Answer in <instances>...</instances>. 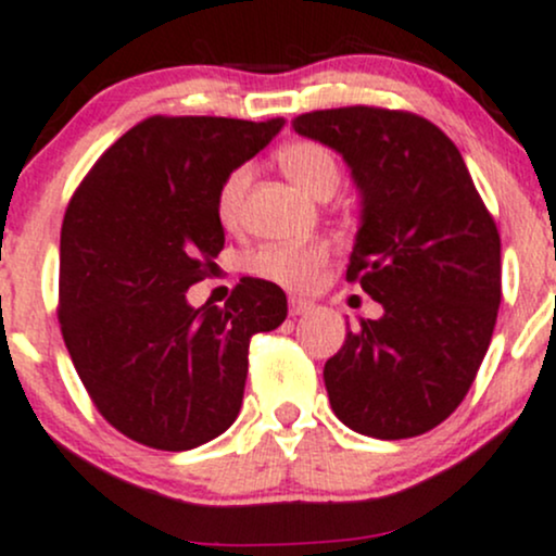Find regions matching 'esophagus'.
Listing matches in <instances>:
<instances>
[{
	"instance_id": "34e87169",
	"label": "esophagus",
	"mask_w": 556,
	"mask_h": 556,
	"mask_svg": "<svg viewBox=\"0 0 556 556\" xmlns=\"http://www.w3.org/2000/svg\"><path fill=\"white\" fill-rule=\"evenodd\" d=\"M311 308H314V303L311 301H303V298H290V316H301Z\"/></svg>"
}]
</instances>
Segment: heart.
Segmentation results:
<instances>
[{"instance_id": "b5f03b06", "label": "heart", "mask_w": 556, "mask_h": 556, "mask_svg": "<svg viewBox=\"0 0 556 556\" xmlns=\"http://www.w3.org/2000/svg\"><path fill=\"white\" fill-rule=\"evenodd\" d=\"M277 161L285 174L295 181L303 192L319 194L334 192L340 185V163L334 152L319 142L301 139V142H290L279 148ZM250 181V170L245 166L235 168L227 179L218 187L216 211L222 224L235 227L240 222L242 198ZM329 253L321 242H279V245H264L255 250L250 258V268L258 277L271 279V282L282 285L290 290H306L327 264Z\"/></svg>"}]
</instances>
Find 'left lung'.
Wrapping results in <instances>:
<instances>
[{"label":"left lung","mask_w":556,"mask_h":556,"mask_svg":"<svg viewBox=\"0 0 556 556\" xmlns=\"http://www.w3.org/2000/svg\"><path fill=\"white\" fill-rule=\"evenodd\" d=\"M343 155L362 194L348 282L382 306L325 364L334 417L380 441L432 430L465 401L502 303V240L456 144L404 110L292 121Z\"/></svg>","instance_id":"obj_1"}]
</instances>
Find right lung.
I'll list each match as a JSON object with an SVG mask.
<instances>
[{"instance_id":"right-lung-1","label":"right lung","mask_w":556,"mask_h":556,"mask_svg":"<svg viewBox=\"0 0 556 556\" xmlns=\"http://www.w3.org/2000/svg\"><path fill=\"white\" fill-rule=\"evenodd\" d=\"M285 118L152 115L102 152L60 231V329L102 417L142 446L189 451L235 422L255 332L288 298L240 279L224 308L189 306L224 248L218 187Z\"/></svg>"}]
</instances>
